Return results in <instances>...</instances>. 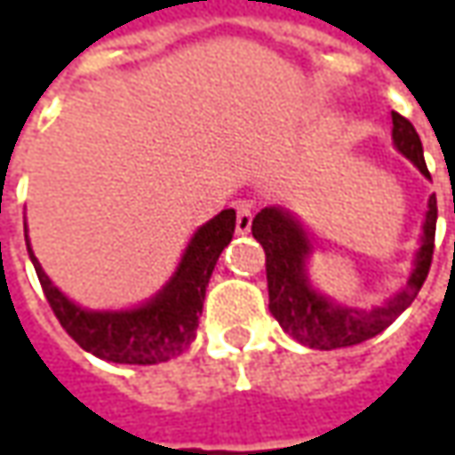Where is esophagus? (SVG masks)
I'll use <instances>...</instances> for the list:
<instances>
[{"label":"esophagus","mask_w":455,"mask_h":455,"mask_svg":"<svg viewBox=\"0 0 455 455\" xmlns=\"http://www.w3.org/2000/svg\"><path fill=\"white\" fill-rule=\"evenodd\" d=\"M251 225H253V210L248 204H240L235 215V230L240 235H248L251 233Z\"/></svg>","instance_id":"1"}]
</instances>
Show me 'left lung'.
I'll list each match as a JSON object with an SVG mask.
<instances>
[{"mask_svg":"<svg viewBox=\"0 0 455 455\" xmlns=\"http://www.w3.org/2000/svg\"><path fill=\"white\" fill-rule=\"evenodd\" d=\"M393 139L395 147L403 151L412 164L426 177L428 166L423 159V144L411 121L393 111ZM435 220L438 204L435 195L428 200L426 225H423V245L415 258L408 286L393 296L385 306L372 311H357L349 306L329 301L308 286L306 278V255L308 240L296 220L278 207H266L253 218V237L266 251V278H268V308L275 322L283 326L296 341L311 349H339L372 339L385 331L390 323L415 301L418 291L423 289L433 263L435 248Z\"/></svg>","mask_w":455,"mask_h":455,"instance_id":"1","label":"left lung"}]
</instances>
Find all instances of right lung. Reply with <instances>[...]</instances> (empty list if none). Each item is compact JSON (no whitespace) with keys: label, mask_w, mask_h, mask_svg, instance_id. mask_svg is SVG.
Instances as JSON below:
<instances>
[{"label":"right lung","mask_w":455,"mask_h":455,"mask_svg":"<svg viewBox=\"0 0 455 455\" xmlns=\"http://www.w3.org/2000/svg\"><path fill=\"white\" fill-rule=\"evenodd\" d=\"M233 233L235 210H222L218 218L202 225L164 291L133 311L80 308L50 283L29 245L27 251L52 314L85 352L118 364H159L182 355L195 339L210 275Z\"/></svg>","instance_id":"right-lung-1"}]
</instances>
